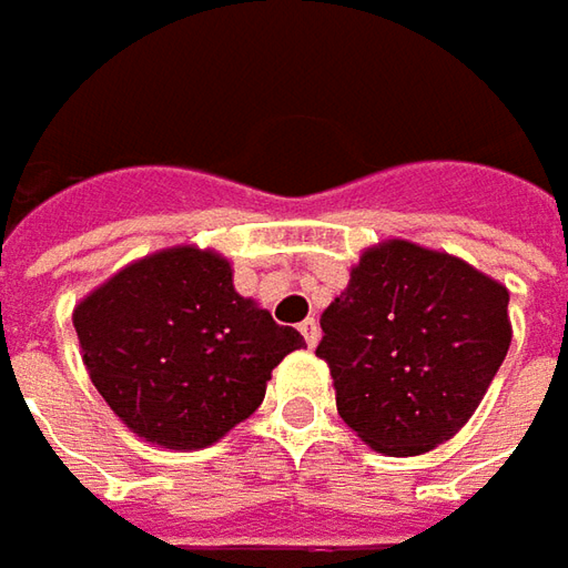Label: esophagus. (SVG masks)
Listing matches in <instances>:
<instances>
[{
    "label": "esophagus",
    "instance_id": "obj_1",
    "mask_svg": "<svg viewBox=\"0 0 568 568\" xmlns=\"http://www.w3.org/2000/svg\"><path fill=\"white\" fill-rule=\"evenodd\" d=\"M298 331H302V336H305V343H308V346H317V339H321V327H317V321H314V317L302 321V324H298Z\"/></svg>",
    "mask_w": 568,
    "mask_h": 568
}]
</instances>
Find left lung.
Instances as JSON below:
<instances>
[{
    "instance_id": "1",
    "label": "left lung",
    "mask_w": 568,
    "mask_h": 568,
    "mask_svg": "<svg viewBox=\"0 0 568 568\" xmlns=\"http://www.w3.org/2000/svg\"><path fill=\"white\" fill-rule=\"evenodd\" d=\"M336 409L390 457L448 442L480 407L511 343L508 288L409 241L368 247L321 314Z\"/></svg>"
}]
</instances>
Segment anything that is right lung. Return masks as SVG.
<instances>
[{"mask_svg": "<svg viewBox=\"0 0 568 568\" xmlns=\"http://www.w3.org/2000/svg\"><path fill=\"white\" fill-rule=\"evenodd\" d=\"M72 324L91 384L139 438L196 452L263 404L273 368L305 346L237 295L232 263L193 244L123 266Z\"/></svg>", "mask_w": 568, "mask_h": 568, "instance_id": "add662e5", "label": "right lung"}]
</instances>
